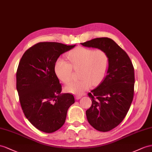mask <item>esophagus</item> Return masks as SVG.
I'll use <instances>...</instances> for the list:
<instances>
[{"label": "esophagus", "mask_w": 152, "mask_h": 152, "mask_svg": "<svg viewBox=\"0 0 152 152\" xmlns=\"http://www.w3.org/2000/svg\"><path fill=\"white\" fill-rule=\"evenodd\" d=\"M81 97H82V96H75V99H76V100H78V99H81Z\"/></svg>", "instance_id": "34e87169"}]
</instances>
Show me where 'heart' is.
Masks as SVG:
<instances>
[{
  "mask_svg": "<svg viewBox=\"0 0 152 152\" xmlns=\"http://www.w3.org/2000/svg\"><path fill=\"white\" fill-rule=\"evenodd\" d=\"M68 63L58 58L54 66L57 77L64 83H67L72 76V69H80V80L71 81L65 87V91L76 95H81L91 88L92 84L97 85L105 76L109 59L105 51L102 49L77 47L67 54Z\"/></svg>",
  "mask_w": 152,
  "mask_h": 152,
  "instance_id": "obj_1",
  "label": "heart"
}]
</instances>
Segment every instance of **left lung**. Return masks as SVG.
<instances>
[{
    "instance_id": "obj_1",
    "label": "left lung",
    "mask_w": 152,
    "mask_h": 152,
    "mask_svg": "<svg viewBox=\"0 0 152 152\" xmlns=\"http://www.w3.org/2000/svg\"><path fill=\"white\" fill-rule=\"evenodd\" d=\"M81 44L103 50L108 56L106 76L88 94L92 105L87 110L86 115L96 130L110 131L122 122L133 100L134 66L126 53L110 38H96Z\"/></svg>"
}]
</instances>
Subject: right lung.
<instances>
[{"instance_id": "obj_1", "label": "right lung", "mask_w": 152, "mask_h": 152, "mask_svg": "<svg viewBox=\"0 0 152 152\" xmlns=\"http://www.w3.org/2000/svg\"><path fill=\"white\" fill-rule=\"evenodd\" d=\"M76 45L39 42L23 54L17 71V90L26 118L38 130L53 133L64 125L72 94H61L54 66L58 58Z\"/></svg>"}]
</instances>
